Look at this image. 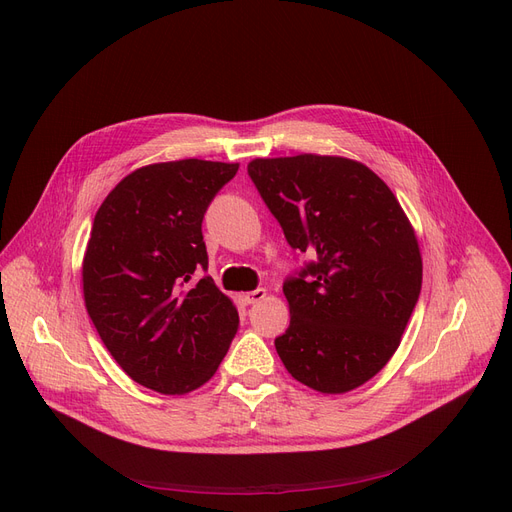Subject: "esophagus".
Returning <instances> with one entry per match:
<instances>
[{
  "mask_svg": "<svg viewBox=\"0 0 512 512\" xmlns=\"http://www.w3.org/2000/svg\"><path fill=\"white\" fill-rule=\"evenodd\" d=\"M265 288H255V291H251V293H242L240 295V301L244 303V305H253V303H259L261 299H265Z\"/></svg>",
  "mask_w": 512,
  "mask_h": 512,
  "instance_id": "34e87169",
  "label": "esophagus"
}]
</instances>
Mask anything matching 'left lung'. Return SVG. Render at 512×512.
I'll return each instance as SVG.
<instances>
[{
	"label": "left lung",
	"mask_w": 512,
	"mask_h": 512,
	"mask_svg": "<svg viewBox=\"0 0 512 512\" xmlns=\"http://www.w3.org/2000/svg\"><path fill=\"white\" fill-rule=\"evenodd\" d=\"M247 171L291 249L311 257L282 286L284 368L320 393L364 385L391 360L420 295L404 209L379 175L343 157L255 159Z\"/></svg>",
	"instance_id": "8db88e82"
}]
</instances>
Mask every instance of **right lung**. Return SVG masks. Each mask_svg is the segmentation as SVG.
Here are the masks:
<instances>
[{
  "label": "right lung",
  "instance_id": "right-lung-1",
  "mask_svg": "<svg viewBox=\"0 0 512 512\" xmlns=\"http://www.w3.org/2000/svg\"><path fill=\"white\" fill-rule=\"evenodd\" d=\"M238 163L184 159L136 169L100 205L83 259L98 335L133 381L167 395L207 383L238 311L207 272L203 217Z\"/></svg>",
  "mask_w": 512,
  "mask_h": 512
}]
</instances>
